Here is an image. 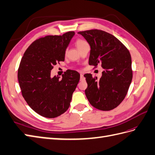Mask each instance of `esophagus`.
I'll return each mask as SVG.
<instances>
[{
    "label": "esophagus",
    "instance_id": "34e87169",
    "mask_svg": "<svg viewBox=\"0 0 155 155\" xmlns=\"http://www.w3.org/2000/svg\"><path fill=\"white\" fill-rule=\"evenodd\" d=\"M85 80V78H84V74H80V80H81V81H83V80Z\"/></svg>",
    "mask_w": 155,
    "mask_h": 155
}]
</instances>
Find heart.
<instances>
[{
	"instance_id": "b5f03b06",
	"label": "heart",
	"mask_w": 155,
	"mask_h": 155,
	"mask_svg": "<svg viewBox=\"0 0 155 155\" xmlns=\"http://www.w3.org/2000/svg\"><path fill=\"white\" fill-rule=\"evenodd\" d=\"M85 44H87V43L84 40H82V39H78L76 41V42H75V45H76L78 49L80 48L82 46H84V45Z\"/></svg>"
}]
</instances>
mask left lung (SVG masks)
Masks as SVG:
<instances>
[{"label": "left lung", "instance_id": "1", "mask_svg": "<svg viewBox=\"0 0 155 155\" xmlns=\"http://www.w3.org/2000/svg\"><path fill=\"white\" fill-rule=\"evenodd\" d=\"M89 43V65L101 64L102 76L85 74V95L93 107L108 111L115 108L125 98L132 80L131 58L129 51L114 35L99 29L78 32Z\"/></svg>", "mask_w": 155, "mask_h": 155}]
</instances>
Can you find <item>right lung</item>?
Here are the masks:
<instances>
[{"mask_svg":"<svg viewBox=\"0 0 155 155\" xmlns=\"http://www.w3.org/2000/svg\"><path fill=\"white\" fill-rule=\"evenodd\" d=\"M74 31L62 35H48L40 38L25 51L19 66L18 78L22 96L37 114L53 118L68 109L72 94L80 75L68 70L62 78L51 77L56 63L64 61L66 48Z\"/></svg>","mask_w":155,"mask_h":155,"instance_id":"1","label":"right lung"}]
</instances>
